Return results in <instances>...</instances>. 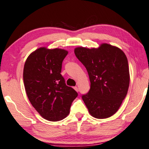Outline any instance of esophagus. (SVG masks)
Instances as JSON below:
<instances>
[{
    "mask_svg": "<svg viewBox=\"0 0 149 149\" xmlns=\"http://www.w3.org/2000/svg\"><path fill=\"white\" fill-rule=\"evenodd\" d=\"M74 88L75 89V91H76L77 92H78V91H79V90H78V88L77 87V86H74Z\"/></svg>",
    "mask_w": 149,
    "mask_h": 149,
    "instance_id": "esophagus-1",
    "label": "esophagus"
}]
</instances>
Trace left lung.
<instances>
[{"instance_id":"obj_1","label":"left lung","mask_w":149,"mask_h":149,"mask_svg":"<svg viewBox=\"0 0 149 149\" xmlns=\"http://www.w3.org/2000/svg\"><path fill=\"white\" fill-rule=\"evenodd\" d=\"M74 53L86 68L90 79V90L82 95L89 113L96 118L111 117L128 93L130 73L126 55L120 49L107 44L96 49L76 47Z\"/></svg>"}]
</instances>
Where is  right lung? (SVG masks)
Listing matches in <instances>:
<instances>
[{
    "mask_svg": "<svg viewBox=\"0 0 149 149\" xmlns=\"http://www.w3.org/2000/svg\"><path fill=\"white\" fill-rule=\"evenodd\" d=\"M68 51L62 49H38L30 55L23 69V81L28 98L45 119L58 121L69 114L78 94L66 85L61 74Z\"/></svg>",
    "mask_w": 149,
    "mask_h": 149,
    "instance_id": "add662e5",
    "label": "right lung"
}]
</instances>
